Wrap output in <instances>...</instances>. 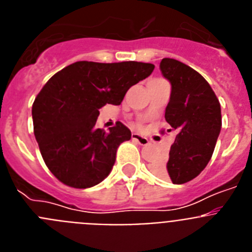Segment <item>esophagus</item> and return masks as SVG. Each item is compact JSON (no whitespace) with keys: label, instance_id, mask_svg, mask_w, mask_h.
Masks as SVG:
<instances>
[{"label":"esophagus","instance_id":"obj_1","mask_svg":"<svg viewBox=\"0 0 252 252\" xmlns=\"http://www.w3.org/2000/svg\"><path fill=\"white\" fill-rule=\"evenodd\" d=\"M132 140L133 141H136L139 145L141 146H146L149 144V139L145 136H141L139 133H132Z\"/></svg>","mask_w":252,"mask_h":252}]
</instances>
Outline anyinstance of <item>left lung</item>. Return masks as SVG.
Masks as SVG:
<instances>
[{
  "label": "left lung",
  "instance_id": "8db88e82",
  "mask_svg": "<svg viewBox=\"0 0 252 252\" xmlns=\"http://www.w3.org/2000/svg\"><path fill=\"white\" fill-rule=\"evenodd\" d=\"M160 70L171 83L165 120L177 135L169 159L153 164V170L184 184L199 175L212 158L222 126L221 104L208 82L187 64L164 58Z\"/></svg>",
  "mask_w": 252,
  "mask_h": 252
}]
</instances>
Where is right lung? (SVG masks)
Returning <instances> with one entry per match:
<instances>
[{
	"label": "right lung",
	"instance_id": "1",
	"mask_svg": "<svg viewBox=\"0 0 252 252\" xmlns=\"http://www.w3.org/2000/svg\"><path fill=\"white\" fill-rule=\"evenodd\" d=\"M155 65L140 62H75L55 73L32 103L34 135L49 170L63 184L86 189L110 174L116 151L131 131L116 122L95 127L99 108L119 106Z\"/></svg>",
	"mask_w": 252,
	"mask_h": 252
}]
</instances>
